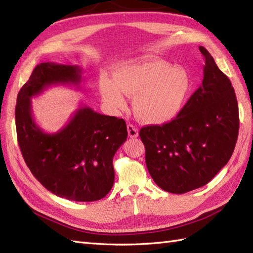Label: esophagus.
<instances>
[{"label": "esophagus", "mask_w": 253, "mask_h": 253, "mask_svg": "<svg viewBox=\"0 0 253 253\" xmlns=\"http://www.w3.org/2000/svg\"><path fill=\"white\" fill-rule=\"evenodd\" d=\"M127 131H128V136H129L130 138H137L139 135L138 129L135 126L131 125V124L127 125Z\"/></svg>", "instance_id": "34e87169"}]
</instances>
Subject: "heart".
Instances as JSON below:
<instances>
[{"label": "heart", "mask_w": 253, "mask_h": 253, "mask_svg": "<svg viewBox=\"0 0 253 253\" xmlns=\"http://www.w3.org/2000/svg\"><path fill=\"white\" fill-rule=\"evenodd\" d=\"M114 79L102 75L100 92L113 111L124 110L126 96H133L132 107L140 122L149 125L169 123L178 115L190 91L189 74L158 58L123 63Z\"/></svg>", "instance_id": "1"}]
</instances>
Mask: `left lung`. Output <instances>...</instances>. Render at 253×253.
<instances>
[{
    "instance_id": "8db88e82",
    "label": "left lung",
    "mask_w": 253,
    "mask_h": 253,
    "mask_svg": "<svg viewBox=\"0 0 253 253\" xmlns=\"http://www.w3.org/2000/svg\"><path fill=\"white\" fill-rule=\"evenodd\" d=\"M199 50L204 57L200 87L175 120L139 132L150 175L171 193L207 185L227 164L237 142L239 112L232 83L203 46Z\"/></svg>"
}]
</instances>
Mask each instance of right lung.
I'll use <instances>...</instances> for the list:
<instances>
[{
	"mask_svg": "<svg viewBox=\"0 0 253 253\" xmlns=\"http://www.w3.org/2000/svg\"><path fill=\"white\" fill-rule=\"evenodd\" d=\"M83 73L76 65H37L18 92L15 120L21 154L41 185L67 200L91 202L114 184L113 158L127 139L125 121L82 105L61 130L50 133L37 125L31 105V98L51 85L80 88Z\"/></svg>",
	"mask_w": 253,
	"mask_h": 253,
	"instance_id": "1",
	"label": "right lung"
}]
</instances>
